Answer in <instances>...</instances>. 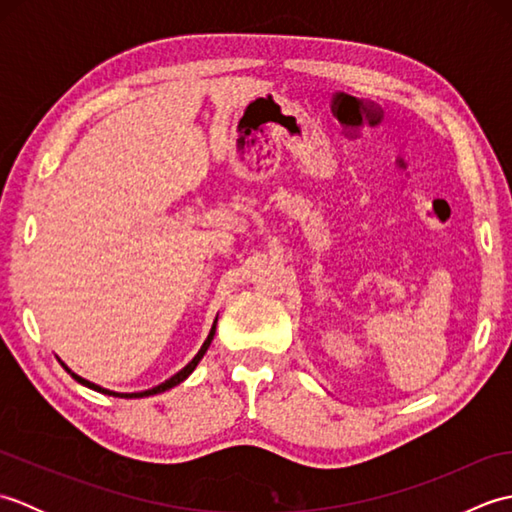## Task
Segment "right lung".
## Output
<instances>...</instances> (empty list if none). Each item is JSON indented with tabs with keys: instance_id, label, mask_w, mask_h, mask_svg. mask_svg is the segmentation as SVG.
Instances as JSON below:
<instances>
[{
	"instance_id": "obj_1",
	"label": "right lung",
	"mask_w": 512,
	"mask_h": 512,
	"mask_svg": "<svg viewBox=\"0 0 512 512\" xmlns=\"http://www.w3.org/2000/svg\"><path fill=\"white\" fill-rule=\"evenodd\" d=\"M215 325H217V317H215V321H213V325H211L209 336H206V341H204L202 347H200V352L191 358V363L184 365L178 374H173L169 380H165V383H160V385L151 387V389H145V391H134V394H118V391H110V389H105V387H101V385H94V383H90V380H85V378H81L79 374H74L72 369H68L63 363H61V365H63L65 369H68V374H72V378L76 380V383H81V385L90 387V389H94V391H101V394H107V396H118V398H145V396H156V394H162V391H167V389H171V387L180 385L182 380H187V378L191 376L193 369L198 367V363L202 361V356L206 354V350H209V345H211L213 336H215Z\"/></svg>"
}]
</instances>
